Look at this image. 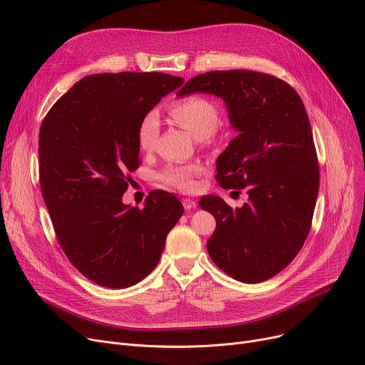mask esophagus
Here are the masks:
<instances>
[{"instance_id": "obj_1", "label": "esophagus", "mask_w": 365, "mask_h": 365, "mask_svg": "<svg viewBox=\"0 0 365 365\" xmlns=\"http://www.w3.org/2000/svg\"><path fill=\"white\" fill-rule=\"evenodd\" d=\"M183 207H185V210H192V208H195L197 207V201H194V200H190V198H183Z\"/></svg>"}]
</instances>
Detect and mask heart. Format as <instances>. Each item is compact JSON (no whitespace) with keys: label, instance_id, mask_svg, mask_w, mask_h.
Listing matches in <instances>:
<instances>
[{"label":"heart","instance_id":"b5f03b06","mask_svg":"<svg viewBox=\"0 0 365 365\" xmlns=\"http://www.w3.org/2000/svg\"><path fill=\"white\" fill-rule=\"evenodd\" d=\"M170 117L182 128L192 134L195 139H205L215 131L219 124L217 106L204 96L192 94L176 101L170 106ZM160 133V118L157 110H149L139 123L138 142L145 150L155 143ZM204 171L200 163H189L182 165H170L161 175L160 180L165 185L182 190H194L198 186L197 178Z\"/></svg>","mask_w":365,"mask_h":365}]
</instances>
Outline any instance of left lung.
I'll use <instances>...</instances> for the list:
<instances>
[{
  "label": "left lung",
  "instance_id": "left-lung-1",
  "mask_svg": "<svg viewBox=\"0 0 365 365\" xmlns=\"http://www.w3.org/2000/svg\"><path fill=\"white\" fill-rule=\"evenodd\" d=\"M194 93L225 101L238 136L219 155L216 179L248 195L240 208L216 195L200 200L216 219L208 255L237 281L269 279L297 256L312 223L319 167L308 113L292 86L255 71L205 72L178 96Z\"/></svg>",
  "mask_w": 365,
  "mask_h": 365
}]
</instances>
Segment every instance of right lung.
<instances>
[{
	"mask_svg": "<svg viewBox=\"0 0 365 365\" xmlns=\"http://www.w3.org/2000/svg\"><path fill=\"white\" fill-rule=\"evenodd\" d=\"M183 83L161 72L88 75L41 124L40 183L57 241L76 269L108 289H127L155 269L183 215L165 190H152L143 208L123 202L140 165V120Z\"/></svg>",
	"mask_w": 365,
	"mask_h": 365,
	"instance_id": "obj_1",
	"label": "right lung"
}]
</instances>
